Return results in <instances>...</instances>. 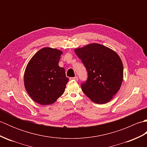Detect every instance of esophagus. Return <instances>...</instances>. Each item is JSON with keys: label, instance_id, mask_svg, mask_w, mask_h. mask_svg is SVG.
Here are the masks:
<instances>
[{"label": "esophagus", "instance_id": "esophagus-1", "mask_svg": "<svg viewBox=\"0 0 147 147\" xmlns=\"http://www.w3.org/2000/svg\"><path fill=\"white\" fill-rule=\"evenodd\" d=\"M70 80H75V81H78V76H75V77H71L69 78Z\"/></svg>", "mask_w": 147, "mask_h": 147}]
</instances>
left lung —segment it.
Instances as JSON below:
<instances>
[{"label":"left lung","instance_id":"8db88e82","mask_svg":"<svg viewBox=\"0 0 147 147\" xmlns=\"http://www.w3.org/2000/svg\"><path fill=\"white\" fill-rule=\"evenodd\" d=\"M74 52L88 73L86 81L81 85L83 93L96 104L110 101L123 80V65L119 55L98 43H91Z\"/></svg>","mask_w":147,"mask_h":147}]
</instances>
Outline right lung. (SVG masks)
I'll return each instance as SVG.
<instances>
[{"instance_id":"add662e5","label":"right lung","mask_w":147,"mask_h":147,"mask_svg":"<svg viewBox=\"0 0 147 147\" xmlns=\"http://www.w3.org/2000/svg\"><path fill=\"white\" fill-rule=\"evenodd\" d=\"M62 54L57 49L43 48L27 65L24 86L30 97L39 104H52L64 92L69 78L64 68L59 66Z\"/></svg>"}]
</instances>
